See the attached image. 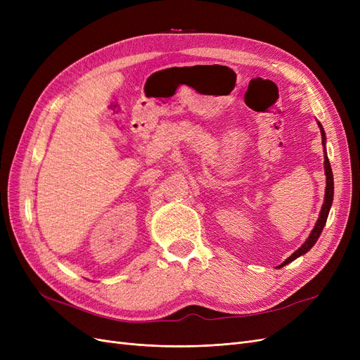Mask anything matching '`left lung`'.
Instances as JSON below:
<instances>
[{
    "instance_id": "1",
    "label": "left lung",
    "mask_w": 360,
    "mask_h": 360,
    "mask_svg": "<svg viewBox=\"0 0 360 360\" xmlns=\"http://www.w3.org/2000/svg\"><path fill=\"white\" fill-rule=\"evenodd\" d=\"M319 127H320V132H321V139H323V147H324V174H326V193H324V202L321 205V212H320V216L317 219V224H315V226L312 228V231L309 234V237L307 238V242H304L296 252L291 254L284 263L279 264L278 269L287 266L288 263H291V261H294L296 258H299L300 255L307 254L308 250L317 243L319 237L323 231V228L326 225V221H328V216H329V210L332 207V201H333V174H332V168H330V163H329V158L328 155H326V134H324V129L323 126L320 124L319 122Z\"/></svg>"
}]
</instances>
